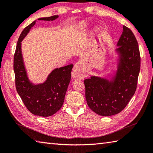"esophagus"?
<instances>
[{
  "instance_id": "esophagus-1",
  "label": "esophagus",
  "mask_w": 153,
  "mask_h": 153,
  "mask_svg": "<svg viewBox=\"0 0 153 153\" xmlns=\"http://www.w3.org/2000/svg\"><path fill=\"white\" fill-rule=\"evenodd\" d=\"M71 76L74 79H82L85 77V74L82 70V68L78 64H76L71 71Z\"/></svg>"
}]
</instances>
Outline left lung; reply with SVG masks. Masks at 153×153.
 <instances>
[{
	"instance_id": "8db88e82",
	"label": "left lung",
	"mask_w": 153,
	"mask_h": 153,
	"mask_svg": "<svg viewBox=\"0 0 153 153\" xmlns=\"http://www.w3.org/2000/svg\"><path fill=\"white\" fill-rule=\"evenodd\" d=\"M117 46L120 60L114 82L97 77L84 80L87 103L101 116L120 113L137 89L140 68L139 48L133 32L127 26H123Z\"/></svg>"
}]
</instances>
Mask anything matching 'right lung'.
Masks as SVG:
<instances>
[{
	"instance_id": "1",
	"label": "right lung",
	"mask_w": 153,
	"mask_h": 153,
	"mask_svg": "<svg viewBox=\"0 0 153 153\" xmlns=\"http://www.w3.org/2000/svg\"><path fill=\"white\" fill-rule=\"evenodd\" d=\"M58 17V15H54L38 20H53ZM35 23L34 21L26 26L21 32L18 40L14 55L15 85L18 94L29 111L36 115L49 117L56 113L63 105L71 79L73 65L70 64L55 69L42 84L33 85L29 82L21 52V42Z\"/></svg>"
}]
</instances>
